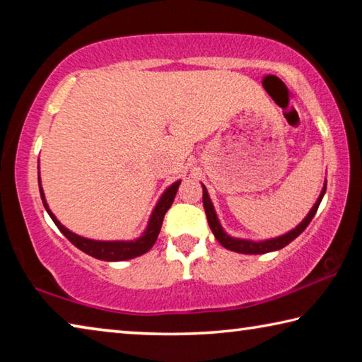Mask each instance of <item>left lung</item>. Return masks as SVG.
<instances>
[{
  "mask_svg": "<svg viewBox=\"0 0 362 362\" xmlns=\"http://www.w3.org/2000/svg\"><path fill=\"white\" fill-rule=\"evenodd\" d=\"M324 193H326V183H324V188L320 194V198H317L316 204L313 206V209L310 211L308 216L305 217V220L302 223H300L297 228H293L292 231L286 233V235L279 236V238H274V240H268V241H259V243H254V241H246V240H236V238H231L226 235L223 231L222 226H220L217 216H216V211H214V206L209 199V194H207V189L203 185V206H204V211H206V217H207V223H209L211 230L214 233V236H216V240L222 244L223 247H226L228 250H235V252H240V254H267V252H273V250H278V249H283L284 246H287L291 241L296 240V238L302 233L306 226L310 225L311 218L315 217V214L317 211V207H320V203L322 199Z\"/></svg>",
  "mask_w": 362,
  "mask_h": 362,
  "instance_id": "8db88e82",
  "label": "left lung"
}]
</instances>
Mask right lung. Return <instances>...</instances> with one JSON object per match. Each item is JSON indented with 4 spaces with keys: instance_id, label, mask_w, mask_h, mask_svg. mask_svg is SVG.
<instances>
[{
    "instance_id": "add662e5",
    "label": "right lung",
    "mask_w": 362,
    "mask_h": 362,
    "mask_svg": "<svg viewBox=\"0 0 362 362\" xmlns=\"http://www.w3.org/2000/svg\"><path fill=\"white\" fill-rule=\"evenodd\" d=\"M40 180V177H38ZM180 182H175L174 185H170L164 194L159 199V203L156 204L155 211H153L150 222H148V228L144 233L142 238H139L136 241H93V240H86V238H81L71 233L70 230H66L64 225H60L59 220L54 217V214L47 209L46 199H45V193H42V188L40 187V193H41V199L42 204H45L46 211L51 218L54 220V223L57 225V228L64 233V236L69 240L73 246H76L79 250H83L90 257L99 260H105V262H121V260H129L134 259V257H139L153 247V244L156 243L159 230L163 226V220L166 212L169 211V207L173 206L174 198L177 194V189H179Z\"/></svg>"
}]
</instances>
